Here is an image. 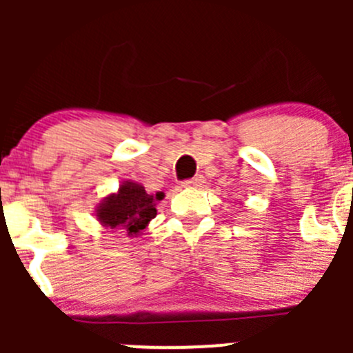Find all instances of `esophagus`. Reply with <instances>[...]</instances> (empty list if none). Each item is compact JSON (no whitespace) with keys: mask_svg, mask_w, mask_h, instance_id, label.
I'll return each instance as SVG.
<instances>
[{"mask_svg":"<svg viewBox=\"0 0 353 353\" xmlns=\"http://www.w3.org/2000/svg\"><path fill=\"white\" fill-rule=\"evenodd\" d=\"M203 183H205V177L196 176V177H193V179L183 181V186L184 188H198V186H201Z\"/></svg>","mask_w":353,"mask_h":353,"instance_id":"1","label":"esophagus"}]
</instances>
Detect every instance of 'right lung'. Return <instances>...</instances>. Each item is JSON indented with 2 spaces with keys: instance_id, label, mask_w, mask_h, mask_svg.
Here are the masks:
<instances>
[{
  "instance_id": "obj_1",
  "label": "right lung",
  "mask_w": 353,
  "mask_h": 353,
  "mask_svg": "<svg viewBox=\"0 0 353 353\" xmlns=\"http://www.w3.org/2000/svg\"><path fill=\"white\" fill-rule=\"evenodd\" d=\"M163 194H148L143 186L134 183L121 184L117 194H112L101 203L97 216L105 227H123L130 236L138 234L157 215L155 203Z\"/></svg>"
}]
</instances>
